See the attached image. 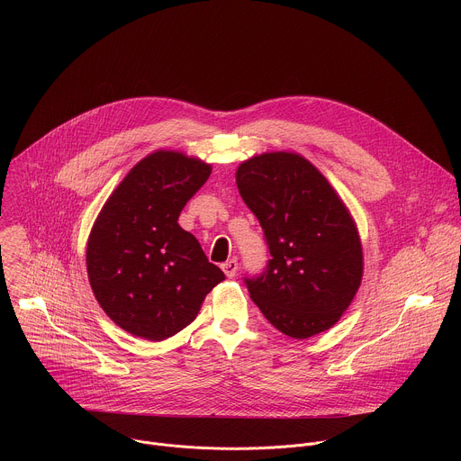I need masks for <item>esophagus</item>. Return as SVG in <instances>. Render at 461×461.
I'll use <instances>...</instances> for the list:
<instances>
[{
	"instance_id": "esophagus-1",
	"label": "esophagus",
	"mask_w": 461,
	"mask_h": 461,
	"mask_svg": "<svg viewBox=\"0 0 461 461\" xmlns=\"http://www.w3.org/2000/svg\"><path fill=\"white\" fill-rule=\"evenodd\" d=\"M222 272L226 274V277H230V279H233L235 277V274H237V270H239V262L235 260V258H230V260H226V262H222Z\"/></svg>"
}]
</instances>
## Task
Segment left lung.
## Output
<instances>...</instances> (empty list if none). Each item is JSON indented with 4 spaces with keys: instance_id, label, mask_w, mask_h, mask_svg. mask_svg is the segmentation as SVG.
<instances>
[{
    "instance_id": "obj_1",
    "label": "left lung",
    "mask_w": 461,
    "mask_h": 461,
    "mask_svg": "<svg viewBox=\"0 0 461 461\" xmlns=\"http://www.w3.org/2000/svg\"><path fill=\"white\" fill-rule=\"evenodd\" d=\"M235 176L272 255L265 272L244 279L251 301L294 339L332 328L363 277V248L345 203L297 153L251 157Z\"/></svg>"
}]
</instances>
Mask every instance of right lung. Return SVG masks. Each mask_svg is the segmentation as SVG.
Returning <instances> with one entry per match:
<instances>
[{
	"mask_svg": "<svg viewBox=\"0 0 461 461\" xmlns=\"http://www.w3.org/2000/svg\"><path fill=\"white\" fill-rule=\"evenodd\" d=\"M212 173L201 158L158 149L111 193L87 240L93 294L122 330L164 341L199 313L224 281L199 240L178 226L185 203Z\"/></svg>",
	"mask_w": 461,
	"mask_h": 461,
	"instance_id": "obj_1",
	"label": "right lung"
}]
</instances>
